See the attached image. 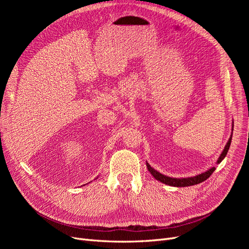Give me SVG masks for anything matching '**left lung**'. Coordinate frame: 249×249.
<instances>
[{
    "instance_id": "obj_1",
    "label": "left lung",
    "mask_w": 249,
    "mask_h": 249,
    "mask_svg": "<svg viewBox=\"0 0 249 249\" xmlns=\"http://www.w3.org/2000/svg\"><path fill=\"white\" fill-rule=\"evenodd\" d=\"M231 131H233V122L231 124ZM231 137H232V132L231 134V137L229 138V141L227 142V144L224 146V149L222 150L221 155L219 156L217 160V164H219L224 158L227 156L230 146H231ZM146 167L148 169V171L152 173L153 177L159 180V182L163 183V184H166L172 187H188V186H193V185H196L199 184L203 180H206L208 178H210V176L212 175V173L215 171V167H211L210 169H208L205 172H201L199 175L195 176V177H190V178H170L168 176H165L160 173L159 171H157L156 169H154L150 165L146 162Z\"/></svg>"
}]
</instances>
